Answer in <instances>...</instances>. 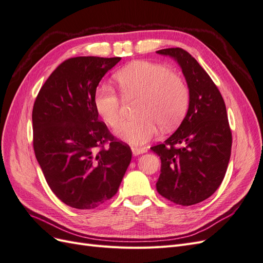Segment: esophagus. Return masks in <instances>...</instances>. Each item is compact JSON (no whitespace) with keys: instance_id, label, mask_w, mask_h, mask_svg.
<instances>
[{"instance_id":"obj_1","label":"esophagus","mask_w":263,"mask_h":263,"mask_svg":"<svg viewBox=\"0 0 263 263\" xmlns=\"http://www.w3.org/2000/svg\"><path fill=\"white\" fill-rule=\"evenodd\" d=\"M132 151L134 156H139L141 154L147 153L146 148H139V147H132Z\"/></svg>"}]
</instances>
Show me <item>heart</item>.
<instances>
[{
  "mask_svg": "<svg viewBox=\"0 0 263 263\" xmlns=\"http://www.w3.org/2000/svg\"><path fill=\"white\" fill-rule=\"evenodd\" d=\"M126 99H139L136 118L123 123L116 129L117 136L133 145H141L154 138L160 126L169 130L177 127L185 115L189 90L183 79L159 63L135 61L116 76ZM121 99L110 85L99 87L94 106L108 126L121 121Z\"/></svg>",
  "mask_w": 263,
  "mask_h": 263,
  "instance_id": "1",
  "label": "heart"
}]
</instances>
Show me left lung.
<instances>
[{
    "instance_id": "8db88e82",
    "label": "left lung",
    "mask_w": 263,
    "mask_h": 263,
    "mask_svg": "<svg viewBox=\"0 0 263 263\" xmlns=\"http://www.w3.org/2000/svg\"><path fill=\"white\" fill-rule=\"evenodd\" d=\"M169 55L182 69L189 87V108L179 128L162 144L150 149L160 157L158 193L173 203L189 206L216 191L232 151L225 102L211 77L182 48L157 51Z\"/></svg>"
}]
</instances>
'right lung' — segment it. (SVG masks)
Returning <instances> with one entry per match:
<instances>
[{"mask_svg": "<svg viewBox=\"0 0 263 263\" xmlns=\"http://www.w3.org/2000/svg\"><path fill=\"white\" fill-rule=\"evenodd\" d=\"M121 59H68L35 101L36 159L55 196L73 209H95L112 198L132 160L129 146L110 135L94 106L100 81ZM107 140L110 146L104 148Z\"/></svg>", "mask_w": 263, "mask_h": 263, "instance_id": "1", "label": "right lung"}]
</instances>
